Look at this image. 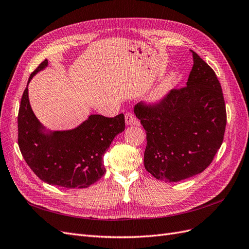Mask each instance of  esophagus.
<instances>
[{
	"instance_id": "esophagus-1",
	"label": "esophagus",
	"mask_w": 249,
	"mask_h": 249,
	"mask_svg": "<svg viewBox=\"0 0 249 249\" xmlns=\"http://www.w3.org/2000/svg\"><path fill=\"white\" fill-rule=\"evenodd\" d=\"M124 118H125L126 125H131V124H136V117H135V115L132 114V113H126V114L124 115Z\"/></svg>"
}]
</instances>
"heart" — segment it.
I'll return each instance as SVG.
<instances>
[{"label": "heart", "mask_w": 249, "mask_h": 249, "mask_svg": "<svg viewBox=\"0 0 249 249\" xmlns=\"http://www.w3.org/2000/svg\"><path fill=\"white\" fill-rule=\"evenodd\" d=\"M178 79V72L176 71H170L164 79L158 84V86L154 89V91L150 95V101L152 103L159 105L165 101V99L169 95L171 90L173 89Z\"/></svg>", "instance_id": "b5f03b06"}]
</instances>
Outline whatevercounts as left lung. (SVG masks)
<instances>
[{
    "label": "left lung",
    "mask_w": 249,
    "mask_h": 249,
    "mask_svg": "<svg viewBox=\"0 0 249 249\" xmlns=\"http://www.w3.org/2000/svg\"><path fill=\"white\" fill-rule=\"evenodd\" d=\"M191 52L193 67L185 88L172 90L157 107H135L146 131L144 167L165 182H179L205 170L222 144L227 124L216 73Z\"/></svg>",
    "instance_id": "left-lung-1"
}]
</instances>
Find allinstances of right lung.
Masks as SVG:
<instances>
[{
  "instance_id": "add662e5",
  "label": "right lung",
  "mask_w": 249,
  "mask_h": 249,
  "mask_svg": "<svg viewBox=\"0 0 249 249\" xmlns=\"http://www.w3.org/2000/svg\"><path fill=\"white\" fill-rule=\"evenodd\" d=\"M46 59L31 73L18 111V146L25 161L44 183L87 188L106 172L103 157L116 135L124 130V115L113 118L90 114L71 130L52 131L36 117L29 101L28 85L48 66Z\"/></svg>"
}]
</instances>
